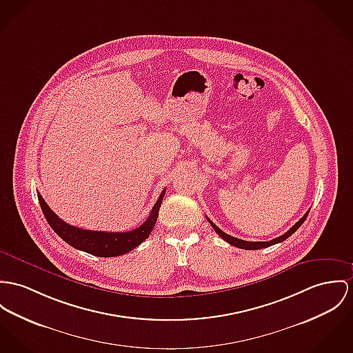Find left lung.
<instances>
[{
    "label": "left lung",
    "mask_w": 353,
    "mask_h": 353,
    "mask_svg": "<svg viewBox=\"0 0 353 353\" xmlns=\"http://www.w3.org/2000/svg\"><path fill=\"white\" fill-rule=\"evenodd\" d=\"M307 214H309V211H307L303 216L301 217L299 221H297L288 232H285L283 235H281V236H278V238H275V239H272V241H269V242H247V241H242V239L234 238V236H231V235L223 232V231L217 227L216 224H214L208 217H207V219H208V221L211 223V225L214 227V230L216 231L217 235H219L220 238H223L227 243H230L231 245H235V247H238V248H243V250H259V248H265V247H269V245H272V244L281 243V242L286 241L289 236H292V235L299 230V227H301V224H302V223L305 221V219L307 217Z\"/></svg>",
    "instance_id": "1"
}]
</instances>
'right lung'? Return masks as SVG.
Listing matches in <instances>:
<instances>
[{
	"instance_id": "right-lung-1",
	"label": "right lung",
	"mask_w": 353,
	"mask_h": 353,
	"mask_svg": "<svg viewBox=\"0 0 353 353\" xmlns=\"http://www.w3.org/2000/svg\"><path fill=\"white\" fill-rule=\"evenodd\" d=\"M163 196H165V190L161 192L160 197L157 199L149 217L136 230L128 231V232H105V231L83 230L79 227L67 224L48 207L43 196L37 193L41 211L47 219L48 224L64 242H67L77 250L88 252L95 256H105V258L123 255L132 251L133 248H136L137 245H139L150 235L157 221Z\"/></svg>"
}]
</instances>
